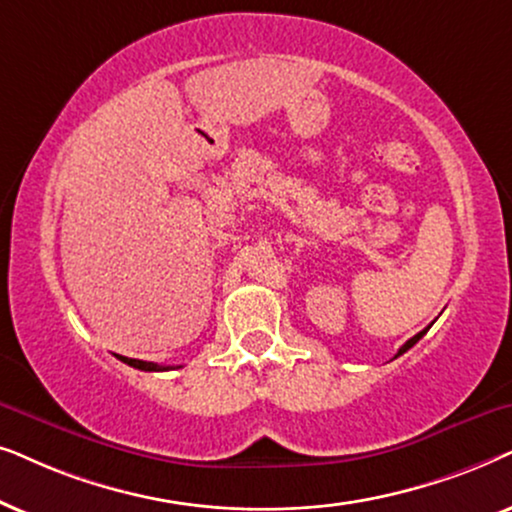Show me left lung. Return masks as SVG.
Instances as JSON below:
<instances>
[{"label": "left lung", "instance_id": "1", "mask_svg": "<svg viewBox=\"0 0 512 512\" xmlns=\"http://www.w3.org/2000/svg\"><path fill=\"white\" fill-rule=\"evenodd\" d=\"M428 327H431V325H428ZM428 327H426V330H421V332H419V335H414V337H412V339H407V342H405V344H403V346H400V351H398V356H403V353H405V351H410V349H412V346H414V344H417V342H419V339H421V337H424V335H426V332H428Z\"/></svg>", "mask_w": 512, "mask_h": 512}]
</instances>
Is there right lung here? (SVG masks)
Returning a JSON list of instances; mask_svg holds the SVG:
<instances>
[{"label":"right lung","instance_id":"1","mask_svg":"<svg viewBox=\"0 0 512 512\" xmlns=\"http://www.w3.org/2000/svg\"><path fill=\"white\" fill-rule=\"evenodd\" d=\"M121 363L135 367V370H142V372H163V370H173L170 365H156V363H147V360H135V358H126V356H119Z\"/></svg>","mask_w":512,"mask_h":512}]
</instances>
